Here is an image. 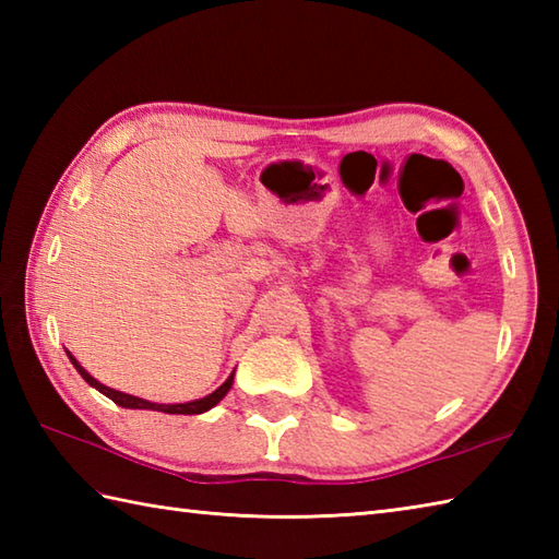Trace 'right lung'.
I'll use <instances>...</instances> for the list:
<instances>
[{"label": "right lung", "instance_id": "right-lung-1", "mask_svg": "<svg viewBox=\"0 0 559 559\" xmlns=\"http://www.w3.org/2000/svg\"><path fill=\"white\" fill-rule=\"evenodd\" d=\"M69 360L74 362V367L79 370V374L86 379V382L91 384V386H96L100 394H105L108 399H112L117 406H122V408H144V411H160V413H173V415H197V413H204V411H209V408H213L216 406V403L228 394L230 391V386H233V377H235V372L225 379V384H221L216 391H213V394H209V396H204V399H199V401H189V403H168V406H165V403H151V401H144V399H136V396H129V394H122V391H115V389H110V386H105V384H100L98 379H93L86 370H83V367L76 362V358L74 355H69Z\"/></svg>", "mask_w": 559, "mask_h": 559}]
</instances>
